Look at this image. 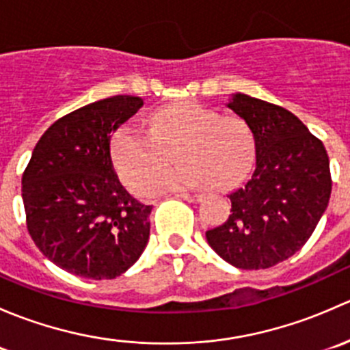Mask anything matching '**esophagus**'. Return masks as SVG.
Listing matches in <instances>:
<instances>
[{"label":"esophagus","instance_id":"34e87169","mask_svg":"<svg viewBox=\"0 0 350 350\" xmlns=\"http://www.w3.org/2000/svg\"><path fill=\"white\" fill-rule=\"evenodd\" d=\"M179 196H181L183 200H186V201H193V203L201 200V195H195V193H181Z\"/></svg>","mask_w":350,"mask_h":350}]
</instances>
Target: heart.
Masks as SVG:
<instances>
[{
	"mask_svg": "<svg viewBox=\"0 0 350 350\" xmlns=\"http://www.w3.org/2000/svg\"><path fill=\"white\" fill-rule=\"evenodd\" d=\"M171 153L182 164L154 176L170 161ZM111 159L120 179L132 191H139L142 184L146 195L204 185L227 191L249 176L256 161V139L241 116L179 101L155 109L150 132L132 123L120 126L113 133Z\"/></svg>",
	"mask_w": 350,
	"mask_h": 350,
	"instance_id": "heart-1",
	"label": "heart"
}]
</instances>
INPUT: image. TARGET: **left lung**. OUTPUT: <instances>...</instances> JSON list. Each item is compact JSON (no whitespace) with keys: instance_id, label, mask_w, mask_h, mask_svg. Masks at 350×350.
<instances>
[{"instance_id":"left-lung-1","label":"left lung","mask_w":350,"mask_h":350,"mask_svg":"<svg viewBox=\"0 0 350 350\" xmlns=\"http://www.w3.org/2000/svg\"><path fill=\"white\" fill-rule=\"evenodd\" d=\"M228 108L256 139V171L228 195L227 221L206 232L211 249L241 269H267L298 252L312 237L332 193L322 140L278 105L235 94Z\"/></svg>"}]
</instances>
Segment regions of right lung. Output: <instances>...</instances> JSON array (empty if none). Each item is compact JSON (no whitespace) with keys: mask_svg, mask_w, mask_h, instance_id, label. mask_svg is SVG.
Wrapping results in <instances>:
<instances>
[{"mask_svg":"<svg viewBox=\"0 0 350 350\" xmlns=\"http://www.w3.org/2000/svg\"><path fill=\"white\" fill-rule=\"evenodd\" d=\"M139 96H113L52 123L22 176L27 228L55 266L88 280H113L149 241L152 206L123 189L113 171L111 133L139 111Z\"/></svg>","mask_w":350,"mask_h":350,"instance_id":"obj_1","label":"right lung"}]
</instances>
